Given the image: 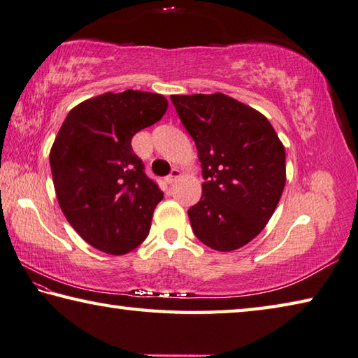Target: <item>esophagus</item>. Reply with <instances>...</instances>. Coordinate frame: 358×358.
Masks as SVG:
<instances>
[{
	"mask_svg": "<svg viewBox=\"0 0 358 358\" xmlns=\"http://www.w3.org/2000/svg\"><path fill=\"white\" fill-rule=\"evenodd\" d=\"M179 178H180V169L179 168H174L173 171H171V174L166 176V178H165V182L166 184H174Z\"/></svg>",
	"mask_w": 358,
	"mask_h": 358,
	"instance_id": "esophagus-1",
	"label": "esophagus"
}]
</instances>
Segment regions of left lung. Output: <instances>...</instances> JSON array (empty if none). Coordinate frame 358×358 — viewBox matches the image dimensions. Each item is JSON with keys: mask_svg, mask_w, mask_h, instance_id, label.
Returning <instances> with one entry per match:
<instances>
[{"mask_svg": "<svg viewBox=\"0 0 358 358\" xmlns=\"http://www.w3.org/2000/svg\"><path fill=\"white\" fill-rule=\"evenodd\" d=\"M203 168V195L189 209L204 245L233 252L271 220L286 184L283 143L268 119L227 94L171 96Z\"/></svg>", "mask_w": 358, "mask_h": 358, "instance_id": "1", "label": "left lung"}]
</instances>
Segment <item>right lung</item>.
Here are the masks:
<instances>
[{"instance_id":"right-lung-1","label":"right lung","mask_w":358,"mask_h":358,"mask_svg":"<svg viewBox=\"0 0 358 358\" xmlns=\"http://www.w3.org/2000/svg\"><path fill=\"white\" fill-rule=\"evenodd\" d=\"M166 108L162 94L105 92L73 106L55 138L50 166L59 208L100 252L125 255L149 234L163 193L130 143Z\"/></svg>"}]
</instances>
